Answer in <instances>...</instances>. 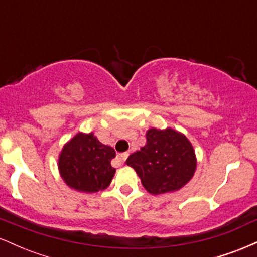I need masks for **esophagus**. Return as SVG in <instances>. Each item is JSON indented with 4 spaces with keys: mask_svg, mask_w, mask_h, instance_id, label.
<instances>
[{
    "mask_svg": "<svg viewBox=\"0 0 257 257\" xmlns=\"http://www.w3.org/2000/svg\"><path fill=\"white\" fill-rule=\"evenodd\" d=\"M128 156H129V153H128V152H123V153H119V155L117 156V159H118V161L120 162V163H124V162H125V159L128 158Z\"/></svg>",
    "mask_w": 257,
    "mask_h": 257,
    "instance_id": "1",
    "label": "esophagus"
}]
</instances>
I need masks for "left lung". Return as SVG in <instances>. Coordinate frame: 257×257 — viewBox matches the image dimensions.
<instances>
[{"label": "left lung", "instance_id": "left-lung-1", "mask_svg": "<svg viewBox=\"0 0 257 257\" xmlns=\"http://www.w3.org/2000/svg\"><path fill=\"white\" fill-rule=\"evenodd\" d=\"M126 164L134 168L147 192H174L192 179L197 167L188 139L172 128L149 129L146 145L132 153Z\"/></svg>", "mask_w": 257, "mask_h": 257}]
</instances>
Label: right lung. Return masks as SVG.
Here are the masks:
<instances>
[{
  "mask_svg": "<svg viewBox=\"0 0 257 257\" xmlns=\"http://www.w3.org/2000/svg\"><path fill=\"white\" fill-rule=\"evenodd\" d=\"M116 152L104 145L93 133H78L63 147L59 156V172L69 187L94 193L111 184L116 169L111 166Z\"/></svg>",
  "mask_w": 257,
  "mask_h": 257,
  "instance_id": "obj_1",
  "label": "right lung"
}]
</instances>
